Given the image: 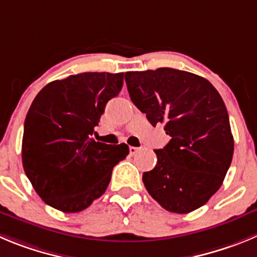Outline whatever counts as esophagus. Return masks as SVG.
<instances>
[{
    "label": "esophagus",
    "instance_id": "1",
    "mask_svg": "<svg viewBox=\"0 0 257 257\" xmlns=\"http://www.w3.org/2000/svg\"><path fill=\"white\" fill-rule=\"evenodd\" d=\"M138 151H140V148H138V147H133V146H131V147H129V152H131L132 156L136 155V153L138 152Z\"/></svg>",
    "mask_w": 257,
    "mask_h": 257
}]
</instances>
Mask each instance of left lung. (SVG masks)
I'll list each match as a JSON object with an SVG mask.
<instances>
[{"mask_svg":"<svg viewBox=\"0 0 257 257\" xmlns=\"http://www.w3.org/2000/svg\"><path fill=\"white\" fill-rule=\"evenodd\" d=\"M133 104L171 137L156 150L157 165L143 174L150 195L162 208L185 214L204 205L222 185L233 156L226 105L214 86L174 68L126 72Z\"/></svg>","mask_w":257,"mask_h":257,"instance_id":"8db88e82","label":"left lung"}]
</instances>
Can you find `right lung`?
I'll use <instances>...</instances> for the list:
<instances>
[{
    "label": "right lung",
    "instance_id": "right-lung-1",
    "mask_svg": "<svg viewBox=\"0 0 257 257\" xmlns=\"http://www.w3.org/2000/svg\"><path fill=\"white\" fill-rule=\"evenodd\" d=\"M123 73L85 72L42 88L26 114L23 166L50 207L77 213L106 190L129 147L91 138L107 101L120 92Z\"/></svg>",
    "mask_w": 257,
    "mask_h": 257
}]
</instances>
